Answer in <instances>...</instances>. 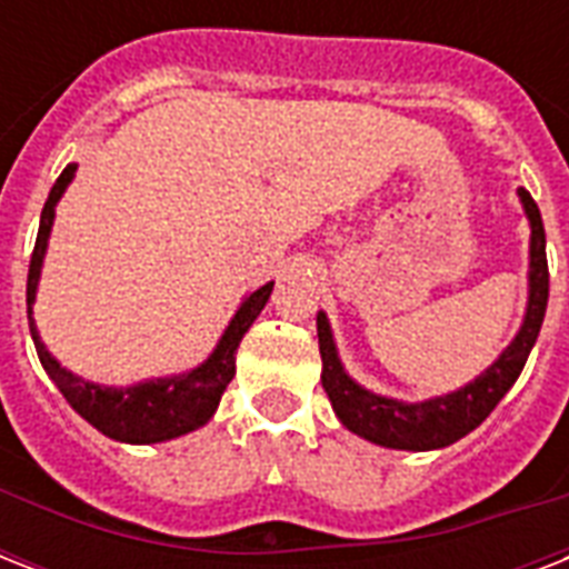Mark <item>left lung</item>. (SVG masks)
I'll use <instances>...</instances> for the list:
<instances>
[{
  "mask_svg": "<svg viewBox=\"0 0 569 569\" xmlns=\"http://www.w3.org/2000/svg\"><path fill=\"white\" fill-rule=\"evenodd\" d=\"M522 200V209L531 223L529 244V307L522 319L520 333L505 348L493 366H487L476 380L467 387L455 389L449 396L428 398V401H398V398L375 396L363 389L339 363L330 321L325 312H319V351H321V387L328 392L330 405L337 410L339 422L348 431L363 437L369 442L387 446V449L405 451H431L442 449L476 431L493 407L505 398V392L520 378L522 366L529 360L531 348L538 342L540 325L547 316L549 301V266H547V232H543V218H540L538 203L531 200L526 189L517 191Z\"/></svg>",
  "mask_w": 569,
  "mask_h": 569,
  "instance_id": "8db88e82",
  "label": "left lung"
}]
</instances>
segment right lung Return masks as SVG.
<instances>
[{
  "instance_id": "1",
  "label": "right lung",
  "mask_w": 569,
  "mask_h": 569,
  "mask_svg": "<svg viewBox=\"0 0 569 569\" xmlns=\"http://www.w3.org/2000/svg\"><path fill=\"white\" fill-rule=\"evenodd\" d=\"M73 173L76 164H67L56 186H52V191H49L43 212H40L38 241H34L29 262L26 307H29V330L31 339H34V348H38L40 366L47 369L52 383L61 389L67 405L73 407L84 422H91L97 431H102L111 440L150 446V442L182 437V433L194 431V428L209 422L214 410H218L223 389L236 375V351H239L241 337L257 321L266 301L271 298V286L274 283L259 286L257 292H250L239 303V310L223 330V337L218 339L209 360H203L191 372L144 380V383H136V387H100V383H91V380L67 372L64 366L58 363L43 346V339L34 328V319H31V303H34V292H38L40 266H43V257H47V241L52 221H56V206L67 186H70V180H73Z\"/></svg>"
}]
</instances>
